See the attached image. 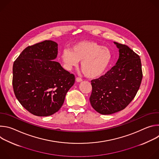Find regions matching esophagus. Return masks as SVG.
I'll use <instances>...</instances> for the list:
<instances>
[{
  "instance_id": "1",
  "label": "esophagus",
  "mask_w": 159,
  "mask_h": 159,
  "mask_svg": "<svg viewBox=\"0 0 159 159\" xmlns=\"http://www.w3.org/2000/svg\"><path fill=\"white\" fill-rule=\"evenodd\" d=\"M75 80H76L77 82H80L82 81V79L81 78H79V77H76Z\"/></svg>"
}]
</instances>
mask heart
I'll list each match as a JSON object with an SVG mask.
<instances>
[{
	"label": "heart",
	"instance_id": "obj_1",
	"mask_svg": "<svg viewBox=\"0 0 159 159\" xmlns=\"http://www.w3.org/2000/svg\"><path fill=\"white\" fill-rule=\"evenodd\" d=\"M110 50L99 44L90 41H80L70 49L63 50L61 58L66 69L70 70L81 61V69L85 76L97 78L101 76L110 64Z\"/></svg>",
	"mask_w": 159,
	"mask_h": 159
}]
</instances>
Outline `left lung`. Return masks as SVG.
<instances>
[{
  "instance_id": "1",
  "label": "left lung",
  "mask_w": 159,
  "mask_h": 159,
  "mask_svg": "<svg viewBox=\"0 0 159 159\" xmlns=\"http://www.w3.org/2000/svg\"><path fill=\"white\" fill-rule=\"evenodd\" d=\"M114 43L119 50L116 65L105 75L91 81L92 107L101 115L124 109L133 99L142 80L140 57L125 44Z\"/></svg>"
}]
</instances>
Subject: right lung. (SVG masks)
Returning a JSON list of instances; mask_svg holds the SVG:
<instances>
[{"instance_id":"add662e5","label":"right lung","mask_w":159,"mask_h":159,"mask_svg":"<svg viewBox=\"0 0 159 159\" xmlns=\"http://www.w3.org/2000/svg\"><path fill=\"white\" fill-rule=\"evenodd\" d=\"M58 44L45 40L28 47L13 64L12 85L20 104L31 114L48 116L62 106L75 76L55 61Z\"/></svg>"}]
</instances>
